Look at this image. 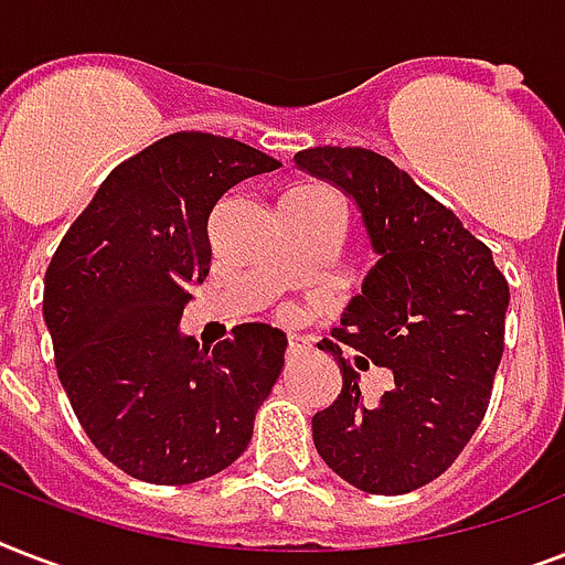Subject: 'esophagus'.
<instances>
[{"mask_svg": "<svg viewBox=\"0 0 565 565\" xmlns=\"http://www.w3.org/2000/svg\"><path fill=\"white\" fill-rule=\"evenodd\" d=\"M301 352H308V345H305V340H299V337H290V343H287V361H292V358H299Z\"/></svg>", "mask_w": 565, "mask_h": 565, "instance_id": "1", "label": "esophagus"}]
</instances>
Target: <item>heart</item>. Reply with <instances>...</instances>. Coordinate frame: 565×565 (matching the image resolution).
I'll use <instances>...</instances> for the list:
<instances>
[{
	"label": "heart",
	"instance_id": "heart-1",
	"mask_svg": "<svg viewBox=\"0 0 565 565\" xmlns=\"http://www.w3.org/2000/svg\"><path fill=\"white\" fill-rule=\"evenodd\" d=\"M313 190H319V188H299V190H292V193L287 195V199H305V195H310V193H313Z\"/></svg>",
	"mask_w": 565,
	"mask_h": 565
}]
</instances>
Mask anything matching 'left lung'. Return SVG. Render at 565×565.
I'll list each match as a JSON object with an SVG mask.
<instances>
[{
	"mask_svg": "<svg viewBox=\"0 0 565 565\" xmlns=\"http://www.w3.org/2000/svg\"><path fill=\"white\" fill-rule=\"evenodd\" d=\"M296 163L361 204L377 264L331 334L393 372V386L366 407L361 375L322 340L343 393L313 416V446L358 490L404 495L455 463L490 407L508 278L490 246L384 154L313 146Z\"/></svg>",
	"mask_w": 565,
	"mask_h": 565,
	"instance_id": "left-lung-1",
	"label": "left lung"
}]
</instances>
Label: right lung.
Instances as JSON below:
<instances>
[{"label":"right lung","mask_w":565,"mask_h":565,"mask_svg":"<svg viewBox=\"0 0 565 565\" xmlns=\"http://www.w3.org/2000/svg\"><path fill=\"white\" fill-rule=\"evenodd\" d=\"M278 167L231 137H161L110 170L49 260L57 377L93 446L137 481L179 487L234 463L281 375L287 337L266 322L213 349L179 334L211 273L213 204Z\"/></svg>","instance_id":"obj_1"}]
</instances>
